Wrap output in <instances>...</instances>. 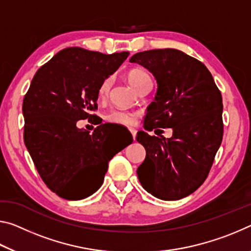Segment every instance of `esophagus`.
Segmentation results:
<instances>
[{
	"label": "esophagus",
	"mask_w": 251,
	"mask_h": 251,
	"mask_svg": "<svg viewBox=\"0 0 251 251\" xmlns=\"http://www.w3.org/2000/svg\"><path fill=\"white\" fill-rule=\"evenodd\" d=\"M129 132L130 133H132V135H133V138H134V140H135V137H136V129H135V128H129Z\"/></svg>",
	"instance_id": "esophagus-1"
}]
</instances>
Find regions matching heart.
<instances>
[{
	"mask_svg": "<svg viewBox=\"0 0 251 251\" xmlns=\"http://www.w3.org/2000/svg\"><path fill=\"white\" fill-rule=\"evenodd\" d=\"M149 78L150 75H147L144 70L140 68H133L126 74L127 81H128L130 83V86H133L135 89H136L143 81ZM109 87H110V79L109 78L104 79L98 88L99 99L106 98L107 95H108ZM135 119H136V115L125 110H113L106 115V121H108L109 123H113V124H118V125H133L135 123Z\"/></svg>",
	"mask_w": 251,
	"mask_h": 251,
	"instance_id": "b5f03b06",
	"label": "heart"
}]
</instances>
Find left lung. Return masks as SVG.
Returning <instances> with one entry per match:
<instances>
[{"label":"left lung","instance_id":"1","mask_svg":"<svg viewBox=\"0 0 251 251\" xmlns=\"http://www.w3.org/2000/svg\"><path fill=\"white\" fill-rule=\"evenodd\" d=\"M129 62L144 67L157 82L144 128L173 130L170 138L137 133V142L146 150L137 169L138 180L155 198L180 200L205 181L221 145V93L203 63L180 50L143 51Z\"/></svg>","mask_w":251,"mask_h":251}]
</instances>
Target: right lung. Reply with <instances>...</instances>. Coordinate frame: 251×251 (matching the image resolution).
<instances>
[{
  "label": "right lung",
  "mask_w": 251,
  "mask_h": 251,
  "mask_svg": "<svg viewBox=\"0 0 251 251\" xmlns=\"http://www.w3.org/2000/svg\"><path fill=\"white\" fill-rule=\"evenodd\" d=\"M129 52L105 54L66 48L45 63L23 99L25 144L48 188L66 200H81L100 188L108 162L124 147L113 145L106 124L78 128L97 108L98 88Z\"/></svg>",
  "instance_id": "1"
}]
</instances>
